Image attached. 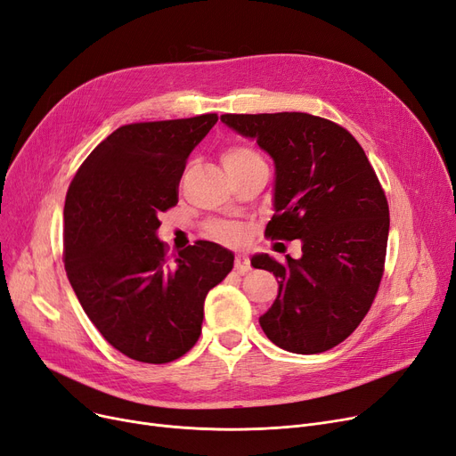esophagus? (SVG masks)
<instances>
[{"label":"esophagus","instance_id":"34e87169","mask_svg":"<svg viewBox=\"0 0 456 456\" xmlns=\"http://www.w3.org/2000/svg\"><path fill=\"white\" fill-rule=\"evenodd\" d=\"M249 268H251V265H249L248 256H246V255H236V259H234V270L239 272V273H246Z\"/></svg>","mask_w":456,"mask_h":456}]
</instances>
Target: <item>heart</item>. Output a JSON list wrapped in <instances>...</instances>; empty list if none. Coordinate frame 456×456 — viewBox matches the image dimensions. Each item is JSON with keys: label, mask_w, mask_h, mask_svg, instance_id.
Returning a JSON list of instances; mask_svg holds the SVG:
<instances>
[{"label": "heart", "mask_w": 456, "mask_h": 456, "mask_svg": "<svg viewBox=\"0 0 456 456\" xmlns=\"http://www.w3.org/2000/svg\"><path fill=\"white\" fill-rule=\"evenodd\" d=\"M222 162H224L227 171H234V169L246 167L249 164L261 162V158L249 147L232 145V147H227L224 151ZM210 234H212V239L220 240L224 244H231V246L240 244L244 240V229L239 227V225H232V224H212L210 225Z\"/></svg>", "instance_id": "1"}]
</instances>
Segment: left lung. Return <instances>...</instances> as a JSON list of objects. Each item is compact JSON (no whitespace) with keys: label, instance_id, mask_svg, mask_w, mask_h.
<instances>
[{"label":"left lung","instance_id":"obj_1","mask_svg":"<svg viewBox=\"0 0 456 456\" xmlns=\"http://www.w3.org/2000/svg\"><path fill=\"white\" fill-rule=\"evenodd\" d=\"M270 154L273 217L266 236L302 240L281 265L266 253L251 265L273 272L277 298L261 316L266 338L294 354H319L360 326L379 290L389 208L362 145L343 126L309 113L222 115Z\"/></svg>","mask_w":456,"mask_h":456}]
</instances>
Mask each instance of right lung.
<instances>
[{
    "label": "right lung",
    "instance_id": "right-lung-1",
    "mask_svg": "<svg viewBox=\"0 0 456 456\" xmlns=\"http://www.w3.org/2000/svg\"><path fill=\"white\" fill-rule=\"evenodd\" d=\"M216 113L125 125L86 158L65 201V270L89 321L128 358L169 363L201 335L203 305L234 255L200 240L167 261L160 220Z\"/></svg>",
    "mask_w": 456,
    "mask_h": 456
}]
</instances>
